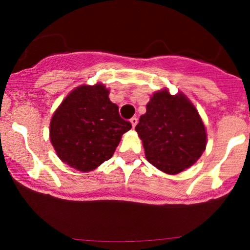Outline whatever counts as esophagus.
I'll use <instances>...</instances> for the list:
<instances>
[{"label":"esophagus","mask_w":250,"mask_h":250,"mask_svg":"<svg viewBox=\"0 0 250 250\" xmlns=\"http://www.w3.org/2000/svg\"><path fill=\"white\" fill-rule=\"evenodd\" d=\"M130 123H131V125H133V128H135V125H137V119H136V117H131Z\"/></svg>","instance_id":"1"}]
</instances>
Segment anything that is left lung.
Masks as SVG:
<instances>
[{"label": "left lung", "mask_w": 250, "mask_h": 250, "mask_svg": "<svg viewBox=\"0 0 250 250\" xmlns=\"http://www.w3.org/2000/svg\"><path fill=\"white\" fill-rule=\"evenodd\" d=\"M135 130L148 161L171 175L191 167L207 146L199 111L185 94L170 95L168 89L153 94Z\"/></svg>", "instance_id": "left-lung-1"}]
</instances>
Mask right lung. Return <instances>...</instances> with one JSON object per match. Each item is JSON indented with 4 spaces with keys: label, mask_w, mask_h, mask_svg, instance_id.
<instances>
[{
    "label": "right lung",
    "mask_w": 250,
    "mask_h": 250,
    "mask_svg": "<svg viewBox=\"0 0 250 250\" xmlns=\"http://www.w3.org/2000/svg\"><path fill=\"white\" fill-rule=\"evenodd\" d=\"M101 83L83 84L63 100L50 121V142L62 162L91 171L113 156L122 135L131 128L109 100Z\"/></svg>",
    "instance_id": "right-lung-1"
}]
</instances>
